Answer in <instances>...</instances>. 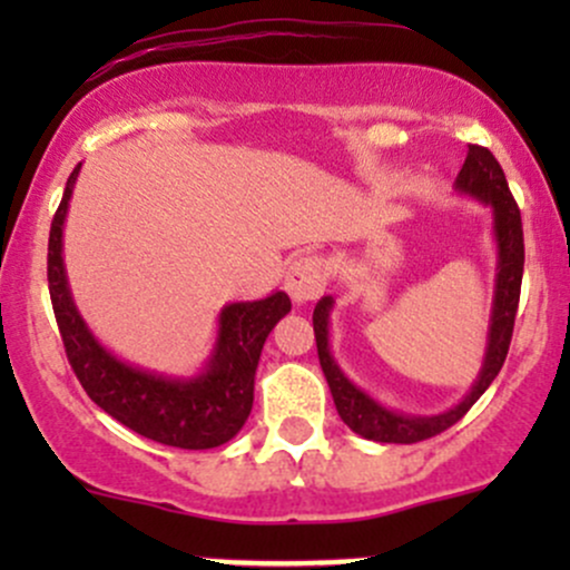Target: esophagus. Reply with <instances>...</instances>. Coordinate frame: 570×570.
Instances as JSON below:
<instances>
[{"instance_id":"esophagus-1","label":"esophagus","mask_w":570,"mask_h":570,"mask_svg":"<svg viewBox=\"0 0 570 570\" xmlns=\"http://www.w3.org/2000/svg\"><path fill=\"white\" fill-rule=\"evenodd\" d=\"M326 276H330V271H326V263L322 257H299L286 271L284 286L294 303L303 305L307 299H316L324 292Z\"/></svg>"}]
</instances>
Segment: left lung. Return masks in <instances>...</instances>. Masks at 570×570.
<instances>
[{
  "label": "left lung",
  "instance_id": "1",
  "mask_svg": "<svg viewBox=\"0 0 570 570\" xmlns=\"http://www.w3.org/2000/svg\"><path fill=\"white\" fill-rule=\"evenodd\" d=\"M455 193L466 195L476 203H485L493 219V240H495V278H493V305H490L485 353H482V367L476 372V381L469 394L450 410L436 412V415H410L394 407H385L367 391L358 389L356 383L345 375L337 358L332 356L330 324L332 311H335V297L326 294L313 307V332H316L318 362H322L324 377L330 383L332 399H335L337 415L351 431L372 442L391 444H412L429 440V436L442 434L453 423L466 415L469 407L488 391L495 381L507 358L509 343H512L517 303H520L522 284V263H525V244H522V219L520 208L509 193L507 176H503L499 160L485 147L469 144L466 163L455 176Z\"/></svg>",
  "mask_w": 570,
  "mask_h": 570
}]
</instances>
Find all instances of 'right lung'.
<instances>
[{
  "mask_svg": "<svg viewBox=\"0 0 570 570\" xmlns=\"http://www.w3.org/2000/svg\"><path fill=\"white\" fill-rule=\"evenodd\" d=\"M80 166L63 189L48 244V284L69 364L104 412L136 434L181 450H212L244 429L254 404V375L267 335L292 311L286 292L227 303L217 318L212 356L195 375H163L136 367L98 340L77 311L63 265V222Z\"/></svg>",
  "mask_w": 570,
  "mask_h": 570,
  "instance_id": "obj_1",
  "label": "right lung"
}]
</instances>
